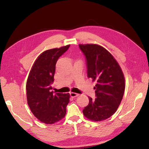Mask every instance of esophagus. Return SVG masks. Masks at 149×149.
I'll return each mask as SVG.
<instances>
[{"label":"esophagus","mask_w":149,"mask_h":149,"mask_svg":"<svg viewBox=\"0 0 149 149\" xmlns=\"http://www.w3.org/2000/svg\"><path fill=\"white\" fill-rule=\"evenodd\" d=\"M79 94H77V93H75V92H70V96L71 97H77L79 96Z\"/></svg>","instance_id":"1"}]
</instances>
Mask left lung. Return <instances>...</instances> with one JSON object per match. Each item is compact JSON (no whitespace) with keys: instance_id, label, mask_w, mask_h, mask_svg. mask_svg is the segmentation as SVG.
<instances>
[{"instance_id":"obj_1","label":"left lung","mask_w":149,"mask_h":149,"mask_svg":"<svg viewBox=\"0 0 149 149\" xmlns=\"http://www.w3.org/2000/svg\"><path fill=\"white\" fill-rule=\"evenodd\" d=\"M86 58L88 77L96 81V97H88L83 114L92 121H102L116 112L125 90V79L120 66L111 53L97 44H79Z\"/></svg>"}]
</instances>
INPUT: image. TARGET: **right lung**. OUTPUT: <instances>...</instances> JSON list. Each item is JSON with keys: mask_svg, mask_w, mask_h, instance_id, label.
Here are the masks:
<instances>
[{"mask_svg": "<svg viewBox=\"0 0 149 149\" xmlns=\"http://www.w3.org/2000/svg\"><path fill=\"white\" fill-rule=\"evenodd\" d=\"M70 46L43 52L35 61L29 74L26 84L27 104L34 116L43 123L54 124L65 116L70 95L54 94L52 84L57 59Z\"/></svg>", "mask_w": 149, "mask_h": 149, "instance_id": "obj_1", "label": "right lung"}]
</instances>
